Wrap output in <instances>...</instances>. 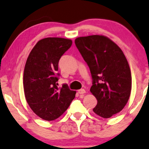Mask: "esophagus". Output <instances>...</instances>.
<instances>
[{"label":"esophagus","instance_id":"1","mask_svg":"<svg viewBox=\"0 0 149 149\" xmlns=\"http://www.w3.org/2000/svg\"><path fill=\"white\" fill-rule=\"evenodd\" d=\"M86 93V91L84 89H80L78 91L79 94H84Z\"/></svg>","mask_w":149,"mask_h":149}]
</instances>
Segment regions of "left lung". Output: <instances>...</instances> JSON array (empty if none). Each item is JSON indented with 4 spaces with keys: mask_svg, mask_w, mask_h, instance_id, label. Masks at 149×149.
I'll return each mask as SVG.
<instances>
[{
    "mask_svg": "<svg viewBox=\"0 0 149 149\" xmlns=\"http://www.w3.org/2000/svg\"><path fill=\"white\" fill-rule=\"evenodd\" d=\"M74 43L91 70L90 91L97 100L93 111L104 118L119 113L128 102L132 84L131 70L122 50L104 36L79 37Z\"/></svg>",
    "mask_w": 149,
    "mask_h": 149,
    "instance_id": "8db88e82",
    "label": "left lung"
}]
</instances>
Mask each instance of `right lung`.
I'll return each mask as SVG.
<instances>
[{
	"label": "right lung",
	"mask_w": 149,
	"mask_h": 149,
	"mask_svg": "<svg viewBox=\"0 0 149 149\" xmlns=\"http://www.w3.org/2000/svg\"><path fill=\"white\" fill-rule=\"evenodd\" d=\"M71 40L49 37L40 40L29 54L23 74L25 99L33 112L47 121L57 119L65 112L76 92L66 84L58 87V61L71 47Z\"/></svg>",
	"instance_id": "right-lung-1"
}]
</instances>
